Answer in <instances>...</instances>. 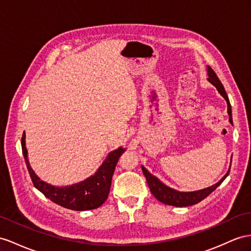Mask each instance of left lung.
I'll return each mask as SVG.
<instances>
[{
	"instance_id": "obj_1",
	"label": "left lung",
	"mask_w": 251,
	"mask_h": 251,
	"mask_svg": "<svg viewBox=\"0 0 251 251\" xmlns=\"http://www.w3.org/2000/svg\"><path fill=\"white\" fill-rule=\"evenodd\" d=\"M208 75H209L208 80L212 83V85L215 86L217 91L222 94V96L225 100H226L227 105H228L229 121L231 124H233L232 113H231V105L228 99V95L226 91H225L223 83L221 82L220 79H218L217 75L215 74L214 71L212 70L211 67H208ZM142 171H143L144 176L146 177V180H147V183H149L151 194L155 196L159 201H161L165 204L175 205V207H189V205L195 204V203H198L199 201H201L202 199L209 196L211 193L213 192L218 185L225 180V179H226V177L229 175V172H230L229 170L227 174L221 179V181H218L216 184L212 185L210 188L203 189L201 191H196V192H178L176 190H173L169 187H166V185L160 181L157 177L151 175V173L144 168V166H142Z\"/></svg>"
}]
</instances>
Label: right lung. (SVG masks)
<instances>
[{
  "label": "right lung",
  "instance_id": "obj_1",
  "mask_svg": "<svg viewBox=\"0 0 251 251\" xmlns=\"http://www.w3.org/2000/svg\"><path fill=\"white\" fill-rule=\"evenodd\" d=\"M22 151L25 158L29 176L31 178L35 188L39 190L42 194L48 197L55 203L74 211H86L99 208L106 201L108 194L110 192L112 176L115 166L119 161V158L125 150H115L109 153L107 159L101 164L98 172L91 177L79 183H75L68 187H53L47 182L40 180L29 166L27 160V151L25 147V133L23 132L22 140Z\"/></svg>",
  "mask_w": 251,
  "mask_h": 251
}]
</instances>
